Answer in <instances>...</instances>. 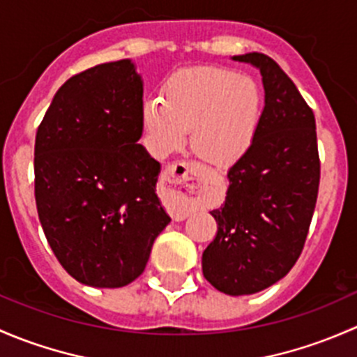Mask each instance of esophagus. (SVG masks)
<instances>
[{"instance_id":"esophagus-1","label":"esophagus","mask_w":357,"mask_h":357,"mask_svg":"<svg viewBox=\"0 0 357 357\" xmlns=\"http://www.w3.org/2000/svg\"><path fill=\"white\" fill-rule=\"evenodd\" d=\"M206 170L192 161H177L167 167L163 182L168 183V208L175 220H183L192 209V203L199 190Z\"/></svg>"}]
</instances>
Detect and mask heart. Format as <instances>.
<instances>
[{
	"label": "heart",
	"instance_id": "obj_1",
	"mask_svg": "<svg viewBox=\"0 0 357 357\" xmlns=\"http://www.w3.org/2000/svg\"><path fill=\"white\" fill-rule=\"evenodd\" d=\"M161 94L146 99L141 109L153 153L177 151L189 128L194 151L216 167L234 163L251 148L263 106L251 77L218 67L183 68L165 80Z\"/></svg>",
	"mask_w": 357,
	"mask_h": 357
}]
</instances>
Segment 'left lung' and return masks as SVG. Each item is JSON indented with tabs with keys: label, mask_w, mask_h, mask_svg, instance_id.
Instances as JSON below:
<instances>
[{
	"label": "left lung",
	"mask_w": 357,
	"mask_h": 357,
	"mask_svg": "<svg viewBox=\"0 0 357 357\" xmlns=\"http://www.w3.org/2000/svg\"><path fill=\"white\" fill-rule=\"evenodd\" d=\"M259 70L264 108L251 148L230 167L225 203L203 275L216 290L248 296L289 273L306 242L319 183L313 109L280 65L263 53L232 56Z\"/></svg>",
	"instance_id": "8db88e82"
}]
</instances>
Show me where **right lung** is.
I'll return each mask as SVG.
<instances>
[{
    "label": "right lung",
    "instance_id": "obj_1",
    "mask_svg": "<svg viewBox=\"0 0 357 357\" xmlns=\"http://www.w3.org/2000/svg\"><path fill=\"white\" fill-rule=\"evenodd\" d=\"M144 82L132 60L96 65L56 91L36 135V206L61 266L89 287L144 271L170 223L161 165L139 144Z\"/></svg>",
    "mask_w": 357,
    "mask_h": 357
}]
</instances>
